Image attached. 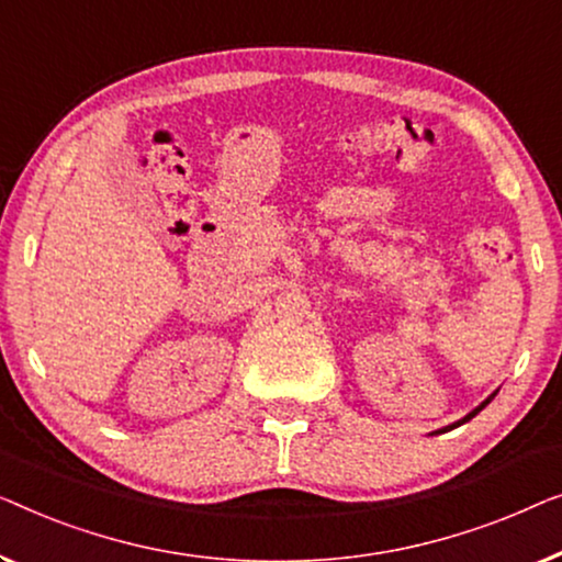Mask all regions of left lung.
<instances>
[{
    "mask_svg": "<svg viewBox=\"0 0 562 562\" xmlns=\"http://www.w3.org/2000/svg\"><path fill=\"white\" fill-rule=\"evenodd\" d=\"M494 394H496V392H494ZM494 394H492V397H488V400H486V402H481V405H479V407H476V409H473V413H469V415H465V417H463V420H461V423H469V420H471V417H476V415H479V413H481V409H484V407H486V405H488V402H492V400H494ZM461 423H456V425H461ZM450 428H453V425H450Z\"/></svg>",
    "mask_w": 562,
    "mask_h": 562,
    "instance_id": "left-lung-1",
    "label": "left lung"
}]
</instances>
